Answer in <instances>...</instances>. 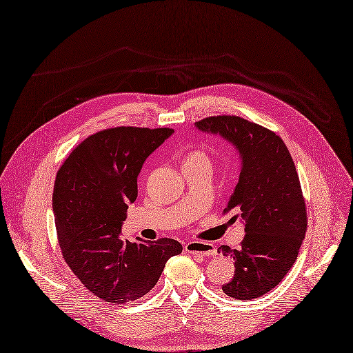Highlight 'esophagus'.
Listing matches in <instances>:
<instances>
[{
    "label": "esophagus",
    "mask_w": 353,
    "mask_h": 353,
    "mask_svg": "<svg viewBox=\"0 0 353 353\" xmlns=\"http://www.w3.org/2000/svg\"><path fill=\"white\" fill-rule=\"evenodd\" d=\"M185 250L188 253H198L203 256H214L216 254V250L211 243H205V241H190L185 244Z\"/></svg>",
    "instance_id": "1"
}]
</instances>
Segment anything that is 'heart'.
Returning a JSON list of instances; mask_svg holds the SVG:
<instances>
[{"label":"heart","instance_id":"b5f03b06","mask_svg":"<svg viewBox=\"0 0 353 353\" xmlns=\"http://www.w3.org/2000/svg\"><path fill=\"white\" fill-rule=\"evenodd\" d=\"M187 163H210V157L203 149H192L185 155V159H183V165Z\"/></svg>","mask_w":353,"mask_h":353}]
</instances>
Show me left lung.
<instances>
[{
  "mask_svg": "<svg viewBox=\"0 0 353 353\" xmlns=\"http://www.w3.org/2000/svg\"><path fill=\"white\" fill-rule=\"evenodd\" d=\"M196 128L236 145L243 158L240 181L224 214L245 223L240 248L221 245L234 260V277L223 292L251 300L273 290L294 264L307 230L299 175L286 143L270 129L234 114L208 116Z\"/></svg>",
  "mask_w": 353,
  "mask_h": 353,
  "instance_id": "obj_1",
  "label": "left lung"
}]
</instances>
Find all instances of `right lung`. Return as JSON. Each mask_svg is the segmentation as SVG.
<instances>
[{
  "instance_id": "1",
  "label": "right lung",
  "mask_w": 353,
  "mask_h": 353,
  "mask_svg": "<svg viewBox=\"0 0 353 353\" xmlns=\"http://www.w3.org/2000/svg\"><path fill=\"white\" fill-rule=\"evenodd\" d=\"M172 132L135 126L96 132L57 171L53 211L61 256L83 286L109 303L145 296L166 261L182 251L172 239L130 243L119 237L145 159Z\"/></svg>"
}]
</instances>
